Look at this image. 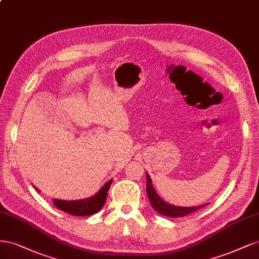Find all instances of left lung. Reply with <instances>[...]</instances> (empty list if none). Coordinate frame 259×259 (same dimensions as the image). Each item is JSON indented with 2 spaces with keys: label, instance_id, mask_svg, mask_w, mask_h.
<instances>
[{
  "label": "left lung",
  "instance_id": "1",
  "mask_svg": "<svg viewBox=\"0 0 259 259\" xmlns=\"http://www.w3.org/2000/svg\"><path fill=\"white\" fill-rule=\"evenodd\" d=\"M146 191L154 210H156L161 215L168 216V218H182V216H186L190 213H194L200 210V208L207 204H201L198 206H177L165 202L164 200H162L160 196L156 193V190L153 186L152 179L149 177L148 173H146Z\"/></svg>",
  "mask_w": 259,
  "mask_h": 259
}]
</instances>
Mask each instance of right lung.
<instances>
[{
  "mask_svg": "<svg viewBox=\"0 0 259 259\" xmlns=\"http://www.w3.org/2000/svg\"><path fill=\"white\" fill-rule=\"evenodd\" d=\"M112 182H113V179H111L107 183H105L96 195L91 196L89 198L80 199V200L54 199V204L58 208H60L61 211L74 216H89V215L96 214L101 210L103 205L105 204L107 191L110 189ZM34 188L37 190L35 186Z\"/></svg>",
  "mask_w": 259,
  "mask_h": 259,
  "instance_id": "1",
  "label": "right lung"
}]
</instances>
